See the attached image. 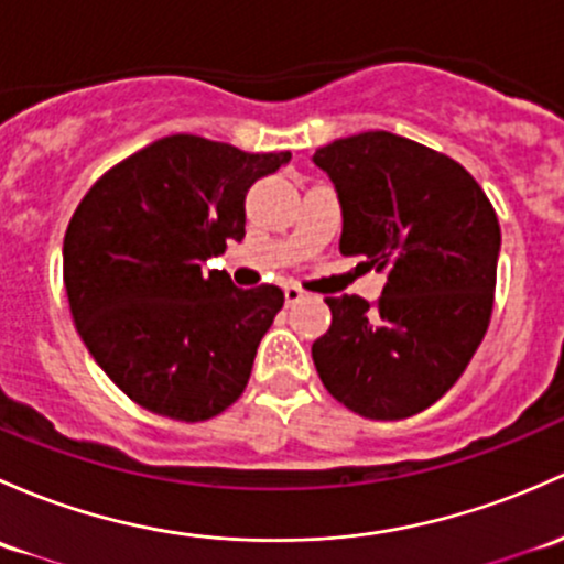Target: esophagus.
Here are the masks:
<instances>
[{
    "instance_id": "esophagus-1",
    "label": "esophagus",
    "mask_w": 564,
    "mask_h": 564,
    "mask_svg": "<svg viewBox=\"0 0 564 564\" xmlns=\"http://www.w3.org/2000/svg\"><path fill=\"white\" fill-rule=\"evenodd\" d=\"M283 300H286V305H297V302L305 300V292L300 286H286L283 289Z\"/></svg>"
}]
</instances>
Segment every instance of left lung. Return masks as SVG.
<instances>
[{"label":"left lung","instance_id":"8db88e82","mask_svg":"<svg viewBox=\"0 0 564 564\" xmlns=\"http://www.w3.org/2000/svg\"><path fill=\"white\" fill-rule=\"evenodd\" d=\"M335 183L340 253L387 272L378 305L327 297L332 324L313 365L337 402L365 419H408L441 400L481 346L495 302L500 224L454 159L391 132L313 153Z\"/></svg>","mask_w":564,"mask_h":564}]
</instances>
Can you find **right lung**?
<instances>
[{
    "label": "right lung",
    "instance_id": "right-lung-1",
    "mask_svg": "<svg viewBox=\"0 0 564 564\" xmlns=\"http://www.w3.org/2000/svg\"><path fill=\"white\" fill-rule=\"evenodd\" d=\"M292 153L170 134L108 170L64 235V286L83 343L129 400L205 422L246 389L278 286L205 272L246 237V194Z\"/></svg>",
    "mask_w": 564,
    "mask_h": 564
}]
</instances>
